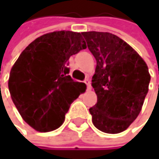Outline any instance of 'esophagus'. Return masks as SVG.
Instances as JSON below:
<instances>
[{"label":"esophagus","mask_w":159,"mask_h":159,"mask_svg":"<svg viewBox=\"0 0 159 159\" xmlns=\"http://www.w3.org/2000/svg\"><path fill=\"white\" fill-rule=\"evenodd\" d=\"M84 83L87 85V89H88V90H89V89H91V86H90V82H89V79H86V80L84 81Z\"/></svg>","instance_id":"34e87169"}]
</instances>
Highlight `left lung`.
Returning <instances> with one entry per match:
<instances>
[{"instance_id": "8db88e82", "label": "left lung", "mask_w": 159, "mask_h": 159, "mask_svg": "<svg viewBox=\"0 0 159 159\" xmlns=\"http://www.w3.org/2000/svg\"><path fill=\"white\" fill-rule=\"evenodd\" d=\"M96 60L91 86L97 103L89 109L101 132L118 134L138 116L148 93L151 76L145 61L125 41L109 32H83Z\"/></svg>"}]
</instances>
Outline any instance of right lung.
<instances>
[{
  "mask_svg": "<svg viewBox=\"0 0 159 159\" xmlns=\"http://www.w3.org/2000/svg\"><path fill=\"white\" fill-rule=\"evenodd\" d=\"M87 48L81 33L54 31L25 48L13 65L8 89L23 119L38 132L56 130L70 104L86 90L69 75V59Z\"/></svg>",
  "mask_w": 159,
  "mask_h": 159,
  "instance_id": "1",
  "label": "right lung"
}]
</instances>
